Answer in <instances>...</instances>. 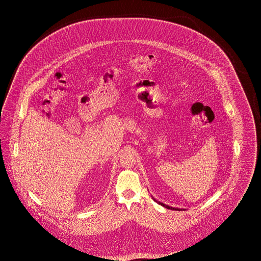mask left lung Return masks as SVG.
<instances>
[{
    "instance_id": "obj_1",
    "label": "left lung",
    "mask_w": 261,
    "mask_h": 261,
    "mask_svg": "<svg viewBox=\"0 0 261 261\" xmlns=\"http://www.w3.org/2000/svg\"><path fill=\"white\" fill-rule=\"evenodd\" d=\"M152 199H153V197H151ZM154 201H156L159 204H161L162 206L163 207H165V208H167V210H172V211H186V208H178V207H172V206H169V205H167V204H165V203H162L161 201H159V200H156L155 199H153Z\"/></svg>"
}]
</instances>
